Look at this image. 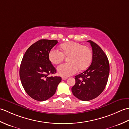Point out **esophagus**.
Segmentation results:
<instances>
[{
    "label": "esophagus",
    "instance_id": "34e87169",
    "mask_svg": "<svg viewBox=\"0 0 129 129\" xmlns=\"http://www.w3.org/2000/svg\"><path fill=\"white\" fill-rule=\"evenodd\" d=\"M68 78L67 77V76H62V80H67Z\"/></svg>",
    "mask_w": 129,
    "mask_h": 129
}]
</instances>
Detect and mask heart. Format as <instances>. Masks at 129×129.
<instances>
[{"mask_svg": "<svg viewBox=\"0 0 129 129\" xmlns=\"http://www.w3.org/2000/svg\"><path fill=\"white\" fill-rule=\"evenodd\" d=\"M60 52L55 49L49 51V59L53 64L57 65L62 62L65 56H68L69 62L62 64L57 68V72L60 75L67 76L74 74L78 69L83 70L89 67L92 61V51L89 47L81 44L69 42L60 45Z\"/></svg>", "mask_w": 129, "mask_h": 129, "instance_id": "heart-1", "label": "heart"}]
</instances>
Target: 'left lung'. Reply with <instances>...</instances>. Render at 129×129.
<instances>
[{
    "instance_id": "obj_1",
    "label": "left lung",
    "mask_w": 129,
    "mask_h": 129,
    "mask_svg": "<svg viewBox=\"0 0 129 129\" xmlns=\"http://www.w3.org/2000/svg\"><path fill=\"white\" fill-rule=\"evenodd\" d=\"M87 42L92 47V62L88 69L75 76V84L72 88L76 98L85 101L94 99L103 91L110 72L108 59L102 49L91 40Z\"/></svg>"
}]
</instances>
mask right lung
I'll return each instance as SVG.
<instances>
[{
	"label": "right lung",
	"mask_w": 129,
	"mask_h": 129,
	"mask_svg": "<svg viewBox=\"0 0 129 129\" xmlns=\"http://www.w3.org/2000/svg\"><path fill=\"white\" fill-rule=\"evenodd\" d=\"M57 43L56 40L38 41L27 49L21 60L19 70L21 84L34 100L43 101L51 98L61 81L60 76H48L56 72L48 55Z\"/></svg>",
	"instance_id": "1"
}]
</instances>
